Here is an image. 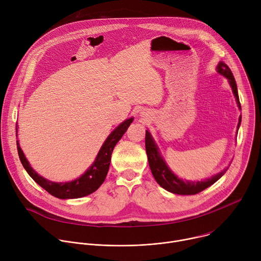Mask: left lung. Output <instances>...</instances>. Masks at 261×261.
<instances>
[{
    "instance_id": "obj_1",
    "label": "left lung",
    "mask_w": 261,
    "mask_h": 261,
    "mask_svg": "<svg viewBox=\"0 0 261 261\" xmlns=\"http://www.w3.org/2000/svg\"><path fill=\"white\" fill-rule=\"evenodd\" d=\"M217 72L220 73L221 75L225 76L228 80V83L232 89V92L234 94V97L238 102V106L241 109V103L239 99V94H238V87L236 80L233 77V74L229 67L223 62H220L217 66ZM242 121V117L239 119V124H238V130L240 128ZM145 151L147 155V160H148V165H150L151 171L156 179V181L161 186V187L168 192L174 193V194H179V195H194L197 194L204 189L208 188L210 186H212L214 182H216L223 174L226 172V169L223 171L217 173L216 175L200 180V181H188V180H182L179 177H177L167 166L166 162L163 160L161 157L158 146L156 145L151 133L147 130H145Z\"/></svg>"
}]
</instances>
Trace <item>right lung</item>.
Segmentation results:
<instances>
[{
  "mask_svg": "<svg viewBox=\"0 0 261 261\" xmlns=\"http://www.w3.org/2000/svg\"><path fill=\"white\" fill-rule=\"evenodd\" d=\"M133 122V118L126 120L121 125H119L113 132H111L103 145L101 146L100 151L92 164V166L80 177L72 181L67 182H55L50 181L43 176L37 173L28 162L22 150L19 146L18 140H16L17 144V152L20 159V162L29 175L39 186L46 190L53 196L60 199H72V198H80L95 192L100 186L103 184L108 169L110 165L111 154H113L114 148L122 136L127 131L130 124ZM16 136H17V126H16Z\"/></svg>",
  "mask_w": 261,
  "mask_h": 261,
  "instance_id": "obj_1",
  "label": "right lung"
}]
</instances>
